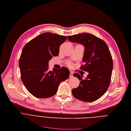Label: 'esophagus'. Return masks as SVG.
Returning a JSON list of instances; mask_svg holds the SVG:
<instances>
[{
    "label": "esophagus",
    "mask_w": 131,
    "mask_h": 131,
    "mask_svg": "<svg viewBox=\"0 0 131 131\" xmlns=\"http://www.w3.org/2000/svg\"><path fill=\"white\" fill-rule=\"evenodd\" d=\"M73 72H72V71H70V77H73Z\"/></svg>",
    "instance_id": "obj_1"
}]
</instances>
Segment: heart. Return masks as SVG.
<instances>
[{"instance_id": "b5f03b06", "label": "heart", "mask_w": 131, "mask_h": 131, "mask_svg": "<svg viewBox=\"0 0 131 131\" xmlns=\"http://www.w3.org/2000/svg\"><path fill=\"white\" fill-rule=\"evenodd\" d=\"M67 64H68V65L69 67H72V65H73V64H72V63L71 62H69Z\"/></svg>"}]
</instances>
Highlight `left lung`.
<instances>
[{"label": "left lung", "mask_w": 131, "mask_h": 131, "mask_svg": "<svg viewBox=\"0 0 131 131\" xmlns=\"http://www.w3.org/2000/svg\"><path fill=\"white\" fill-rule=\"evenodd\" d=\"M67 38L72 42L84 46L83 61L85 64L81 69L89 73L85 80L78 73L73 74L81 82L77 88L72 89V94L84 102L96 101L106 92L111 83L113 62L110 49L103 40L90 34L82 33Z\"/></svg>", "instance_id": "obj_1"}]
</instances>
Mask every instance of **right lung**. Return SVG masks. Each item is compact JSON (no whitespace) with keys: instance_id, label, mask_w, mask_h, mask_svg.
<instances>
[{"instance_id":"add662e5","label":"right lung","mask_w":131,"mask_h":131,"mask_svg":"<svg viewBox=\"0 0 131 131\" xmlns=\"http://www.w3.org/2000/svg\"><path fill=\"white\" fill-rule=\"evenodd\" d=\"M67 37L51 32L39 35L23 48L19 60L21 81L27 90L38 98H47L57 92L60 83L67 80L66 67L48 71L49 60L59 55V47Z\"/></svg>"}]
</instances>
